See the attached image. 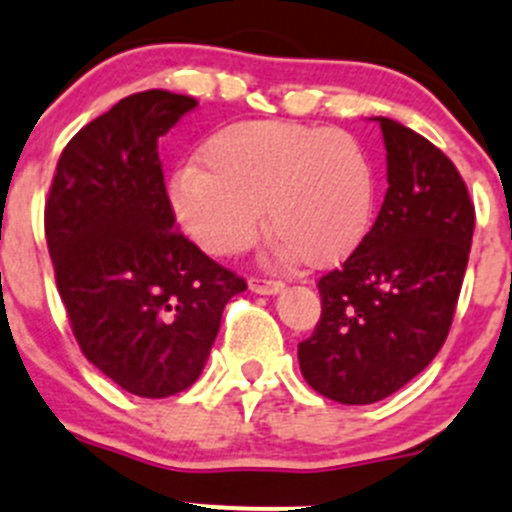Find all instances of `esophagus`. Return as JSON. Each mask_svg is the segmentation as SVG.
<instances>
[{"mask_svg": "<svg viewBox=\"0 0 512 512\" xmlns=\"http://www.w3.org/2000/svg\"><path fill=\"white\" fill-rule=\"evenodd\" d=\"M249 288L254 293H261V296H276V293L283 291V283L271 281V278H249Z\"/></svg>", "mask_w": 512, "mask_h": 512, "instance_id": "esophagus-1", "label": "esophagus"}]
</instances>
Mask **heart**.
<instances>
[{"instance_id":"b5f03b06","label":"heart","mask_w":512,"mask_h":512,"mask_svg":"<svg viewBox=\"0 0 512 512\" xmlns=\"http://www.w3.org/2000/svg\"><path fill=\"white\" fill-rule=\"evenodd\" d=\"M201 164L171 179L186 234L216 256L239 254L268 224L288 256L311 266L351 256L376 209V179L351 134L291 121H246L206 141Z\"/></svg>"}]
</instances>
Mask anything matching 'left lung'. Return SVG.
Wrapping results in <instances>:
<instances>
[{"label": "left lung", "instance_id": "1", "mask_svg": "<svg viewBox=\"0 0 512 512\" xmlns=\"http://www.w3.org/2000/svg\"><path fill=\"white\" fill-rule=\"evenodd\" d=\"M376 121L386 199L358 249L318 281L321 321L298 343L308 386L346 406L383 401L433 361L453 323L475 229L453 161L408 126Z\"/></svg>", "mask_w": 512, "mask_h": 512}]
</instances>
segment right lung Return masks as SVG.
Instances as JSON below:
<instances>
[{
  "label": "right lung",
  "instance_id": "add662e5",
  "mask_svg": "<svg viewBox=\"0 0 512 512\" xmlns=\"http://www.w3.org/2000/svg\"><path fill=\"white\" fill-rule=\"evenodd\" d=\"M199 101L131 94L62 151L44 209L59 296L79 348L141 398L201 376L224 306L246 281L184 234L164 186L159 139Z\"/></svg>",
  "mask_w": 512,
  "mask_h": 512
}]
</instances>
